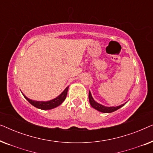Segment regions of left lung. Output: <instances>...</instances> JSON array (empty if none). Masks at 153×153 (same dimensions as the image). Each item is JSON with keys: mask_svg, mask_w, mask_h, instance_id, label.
Segmentation results:
<instances>
[{"mask_svg": "<svg viewBox=\"0 0 153 153\" xmlns=\"http://www.w3.org/2000/svg\"><path fill=\"white\" fill-rule=\"evenodd\" d=\"M88 98H89L90 104H91L92 107H93L94 108H95L96 110L102 112V113H111V112H114V111H115L119 109V108H121L122 106H123L125 104H126V103H125V104H121V105L118 106H110V107H108V106H104L103 105H102V104L97 103V102H96L95 100H94V99L91 95V92H90V91H89Z\"/></svg>", "mask_w": 153, "mask_h": 153, "instance_id": "1", "label": "left lung"}]
</instances>
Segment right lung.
Instances as JSON below:
<instances>
[{
  "label": "right lung",
  "mask_w": 153,
  "mask_h": 153,
  "mask_svg": "<svg viewBox=\"0 0 153 153\" xmlns=\"http://www.w3.org/2000/svg\"><path fill=\"white\" fill-rule=\"evenodd\" d=\"M69 86L66 88L64 90V91L60 94L59 96H58L57 97H56L55 99L49 100V101L47 102H40V101H34V100L28 99V97H26L24 94L23 95L24 96V97L28 100L29 103H30L33 106H34L35 107L38 108L39 109L42 110H49V109H52V108H56L60 105L67 97V94H68V91Z\"/></svg>",
  "instance_id": "add662e5"
}]
</instances>
